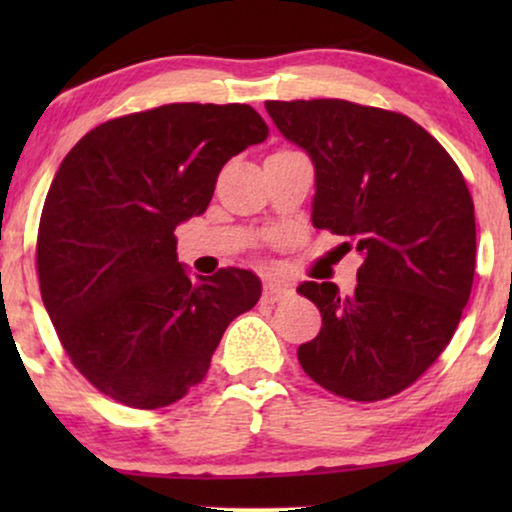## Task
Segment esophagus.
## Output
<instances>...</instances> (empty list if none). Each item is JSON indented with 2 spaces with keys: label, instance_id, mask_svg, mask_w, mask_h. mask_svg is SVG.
Wrapping results in <instances>:
<instances>
[{
  "label": "esophagus",
  "instance_id": "obj_1",
  "mask_svg": "<svg viewBox=\"0 0 512 512\" xmlns=\"http://www.w3.org/2000/svg\"><path fill=\"white\" fill-rule=\"evenodd\" d=\"M291 296H293V289L289 284L265 282V286H263V298L268 300V303H279V300H286Z\"/></svg>",
  "mask_w": 512,
  "mask_h": 512
}]
</instances>
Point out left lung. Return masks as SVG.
Segmentation results:
<instances>
[{
  "label": "left lung",
  "mask_w": 512,
  "mask_h": 512,
  "mask_svg": "<svg viewBox=\"0 0 512 512\" xmlns=\"http://www.w3.org/2000/svg\"><path fill=\"white\" fill-rule=\"evenodd\" d=\"M277 130L314 165V228L363 258L352 296L303 282L321 331L298 361L349 401L410 387L452 340L475 272L468 186L443 146L412 118L345 100L265 102Z\"/></svg>",
  "instance_id": "8db88e82"
}]
</instances>
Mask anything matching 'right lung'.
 <instances>
[{"instance_id": "1", "label": "right lung", "mask_w": 512, "mask_h": 512, "mask_svg": "<svg viewBox=\"0 0 512 512\" xmlns=\"http://www.w3.org/2000/svg\"><path fill=\"white\" fill-rule=\"evenodd\" d=\"M268 132L249 104H165L97 125L62 160L39 221L41 300L102 394L142 410L179 401L258 303L251 270L188 275L174 230L205 214L221 167Z\"/></svg>"}]
</instances>
